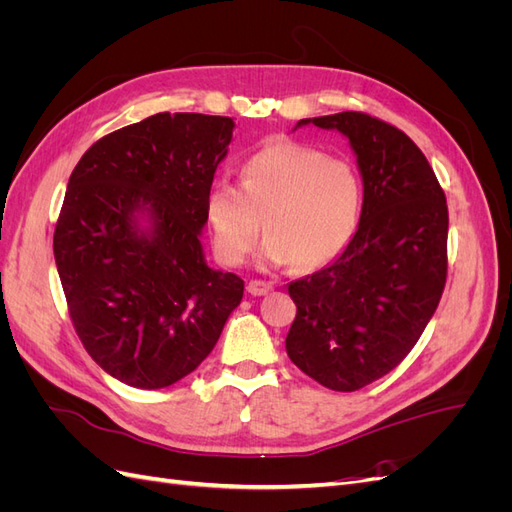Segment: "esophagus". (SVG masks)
Masks as SVG:
<instances>
[{
  "label": "esophagus",
  "mask_w": 512,
  "mask_h": 512,
  "mask_svg": "<svg viewBox=\"0 0 512 512\" xmlns=\"http://www.w3.org/2000/svg\"><path fill=\"white\" fill-rule=\"evenodd\" d=\"M271 284L269 282H260V280H252L250 284H247V292L254 294V297H262V294L271 292Z\"/></svg>",
  "instance_id": "1"
}]
</instances>
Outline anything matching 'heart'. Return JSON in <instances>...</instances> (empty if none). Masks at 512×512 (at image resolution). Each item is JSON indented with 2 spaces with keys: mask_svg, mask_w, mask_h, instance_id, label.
<instances>
[{
  "mask_svg": "<svg viewBox=\"0 0 512 512\" xmlns=\"http://www.w3.org/2000/svg\"><path fill=\"white\" fill-rule=\"evenodd\" d=\"M363 188L356 168L327 153L280 141L256 151L241 166V183L215 181L205 198L213 250L239 267L262 232V262L301 269L327 265L344 252L359 226Z\"/></svg>",
  "mask_w": 512,
  "mask_h": 512,
  "instance_id": "b5f03b06",
  "label": "heart"
}]
</instances>
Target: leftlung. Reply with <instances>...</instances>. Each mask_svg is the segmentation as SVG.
Masks as SVG:
<instances>
[{"label": "left lung", "mask_w": 512, "mask_h": 512, "mask_svg": "<svg viewBox=\"0 0 512 512\" xmlns=\"http://www.w3.org/2000/svg\"><path fill=\"white\" fill-rule=\"evenodd\" d=\"M348 138L363 179L359 228L327 267L290 282L286 352L331 391L389 374L423 335L446 282V198L410 138L365 113L297 121Z\"/></svg>", "instance_id": "1"}]
</instances>
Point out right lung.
<instances>
[{"label": "right lung", "mask_w": 512, "mask_h": 512, "mask_svg": "<svg viewBox=\"0 0 512 512\" xmlns=\"http://www.w3.org/2000/svg\"><path fill=\"white\" fill-rule=\"evenodd\" d=\"M235 121L158 113L106 134L72 170L53 252L74 329L106 374L156 391L218 344L243 280L211 269L205 198Z\"/></svg>", "instance_id": "right-lung-1"}]
</instances>
